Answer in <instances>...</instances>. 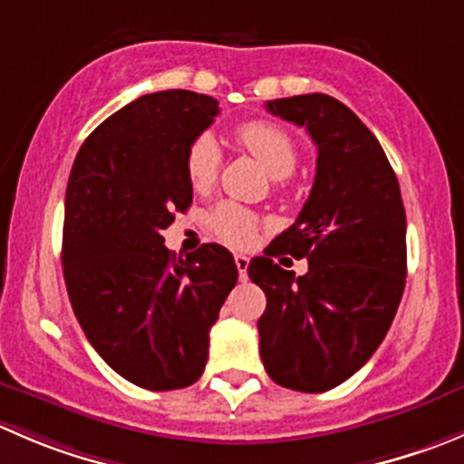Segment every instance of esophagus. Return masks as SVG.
I'll use <instances>...</instances> for the list:
<instances>
[{"instance_id":"obj_1","label":"esophagus","mask_w":464,"mask_h":464,"mask_svg":"<svg viewBox=\"0 0 464 464\" xmlns=\"http://www.w3.org/2000/svg\"><path fill=\"white\" fill-rule=\"evenodd\" d=\"M233 260H236V267H237V272H240V278L245 281L246 267H249V258H246L245 254H236V256H233Z\"/></svg>"}]
</instances>
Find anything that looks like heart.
<instances>
[{"mask_svg": "<svg viewBox=\"0 0 464 464\" xmlns=\"http://www.w3.org/2000/svg\"><path fill=\"white\" fill-rule=\"evenodd\" d=\"M236 140L242 150L249 151L265 169L269 177L285 179L295 172L296 159V142L292 140L290 133L274 122L265 120H251V122L240 124L236 129ZM219 169V147L210 136H199L192 140L186 154V174L188 181L195 190H206L215 181ZM208 227L219 240L236 246H246L254 240L256 231L260 227L258 215L242 206L219 204L210 213Z\"/></svg>", "mask_w": 464, "mask_h": 464, "instance_id": "b5f03b06", "label": "heart"}]
</instances>
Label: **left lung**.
Masks as SVG:
<instances>
[{
    "label": "left lung",
    "instance_id": "left-lung-1",
    "mask_svg": "<svg viewBox=\"0 0 464 464\" xmlns=\"http://www.w3.org/2000/svg\"><path fill=\"white\" fill-rule=\"evenodd\" d=\"M304 127L317 147L313 190L299 218L246 267L263 287L260 358L269 379L326 392L356 374L390 331L406 287V210L397 174L374 133L328 94L265 103ZM308 257L295 277L273 258Z\"/></svg>",
    "mask_w": 464,
    "mask_h": 464
}]
</instances>
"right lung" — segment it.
I'll use <instances>...</instances> for the list:
<instances>
[{"instance_id": "obj_1", "label": "right lung", "mask_w": 464, "mask_h": 464, "mask_svg": "<svg viewBox=\"0 0 464 464\" xmlns=\"http://www.w3.org/2000/svg\"><path fill=\"white\" fill-rule=\"evenodd\" d=\"M218 99L145 94L99 124L65 192L63 276L94 352L138 388H188L204 374L208 333L237 283L231 251L179 258L160 233L192 204L188 147L213 124Z\"/></svg>"}]
</instances>
